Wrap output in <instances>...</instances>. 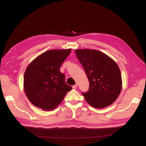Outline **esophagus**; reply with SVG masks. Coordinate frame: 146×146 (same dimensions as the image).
Wrapping results in <instances>:
<instances>
[{"mask_svg":"<svg viewBox=\"0 0 146 146\" xmlns=\"http://www.w3.org/2000/svg\"><path fill=\"white\" fill-rule=\"evenodd\" d=\"M77 84H76L75 85H74V86H73V87H72V88H73V89H76L77 88Z\"/></svg>","mask_w":146,"mask_h":146,"instance_id":"obj_1","label":"esophagus"}]
</instances>
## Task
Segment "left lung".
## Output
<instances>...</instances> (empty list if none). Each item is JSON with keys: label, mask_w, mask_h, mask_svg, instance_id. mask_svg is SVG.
<instances>
[{"label": "left lung", "mask_w": 146, "mask_h": 146, "mask_svg": "<svg viewBox=\"0 0 146 146\" xmlns=\"http://www.w3.org/2000/svg\"><path fill=\"white\" fill-rule=\"evenodd\" d=\"M75 52L90 82L88 91L82 93L87 102L98 109L111 105L118 97L122 86L121 72L116 62L96 50L78 49Z\"/></svg>", "instance_id": "obj_1"}]
</instances>
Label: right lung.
<instances>
[{"label": "right lung", "mask_w": 146, "mask_h": 146, "mask_svg": "<svg viewBox=\"0 0 146 146\" xmlns=\"http://www.w3.org/2000/svg\"><path fill=\"white\" fill-rule=\"evenodd\" d=\"M72 49L51 50L40 54L27 66L24 76V90L29 100L44 111L55 109L72 87L65 82L60 67Z\"/></svg>", "instance_id": "obj_1"}]
</instances>
